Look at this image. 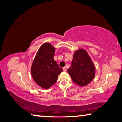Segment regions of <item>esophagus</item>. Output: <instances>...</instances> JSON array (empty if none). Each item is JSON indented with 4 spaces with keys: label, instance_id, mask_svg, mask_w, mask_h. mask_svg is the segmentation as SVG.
Here are the masks:
<instances>
[{
    "label": "esophagus",
    "instance_id": "obj_1",
    "mask_svg": "<svg viewBox=\"0 0 122 122\" xmlns=\"http://www.w3.org/2000/svg\"><path fill=\"white\" fill-rule=\"evenodd\" d=\"M63 71H66V67H64L63 68Z\"/></svg>",
    "mask_w": 122,
    "mask_h": 122
}]
</instances>
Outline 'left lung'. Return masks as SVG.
<instances>
[{"label":"left lung","mask_w":122,"mask_h":122,"mask_svg":"<svg viewBox=\"0 0 122 122\" xmlns=\"http://www.w3.org/2000/svg\"><path fill=\"white\" fill-rule=\"evenodd\" d=\"M67 72L73 81L80 86L89 84L95 74V68L87 51L79 49L73 54V60Z\"/></svg>","instance_id":"obj_1"}]
</instances>
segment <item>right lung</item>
Masks as SVG:
<instances>
[{
  "mask_svg": "<svg viewBox=\"0 0 122 122\" xmlns=\"http://www.w3.org/2000/svg\"><path fill=\"white\" fill-rule=\"evenodd\" d=\"M55 48L49 43L43 44L38 49L31 67L34 80L38 86L48 89L57 81L63 71L54 59Z\"/></svg>",
  "mask_w": 122,
  "mask_h": 122,
  "instance_id": "right-lung-1",
  "label": "right lung"
}]
</instances>
